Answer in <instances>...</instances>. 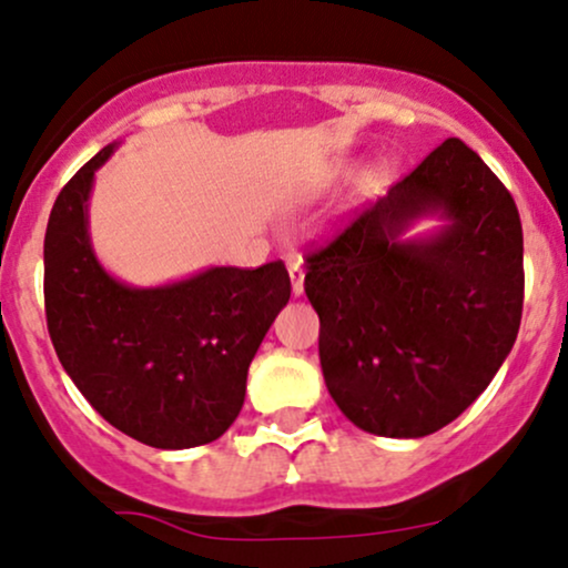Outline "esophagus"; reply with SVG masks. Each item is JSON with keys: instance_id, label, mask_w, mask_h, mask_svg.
<instances>
[{"instance_id": "esophagus-1", "label": "esophagus", "mask_w": 568, "mask_h": 568, "mask_svg": "<svg viewBox=\"0 0 568 568\" xmlns=\"http://www.w3.org/2000/svg\"><path fill=\"white\" fill-rule=\"evenodd\" d=\"M288 275H291V291H293V296H302V293H304L302 258H291V262H288Z\"/></svg>"}]
</instances>
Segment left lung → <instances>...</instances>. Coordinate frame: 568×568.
Listing matches in <instances>:
<instances>
[{
  "label": "left lung",
  "mask_w": 568,
  "mask_h": 568,
  "mask_svg": "<svg viewBox=\"0 0 568 568\" xmlns=\"http://www.w3.org/2000/svg\"><path fill=\"white\" fill-rule=\"evenodd\" d=\"M425 217L442 224L410 235ZM304 291L342 414L382 438H425L484 393L518 336V207L467 143L448 139L306 258Z\"/></svg>",
  "instance_id": "8db88e82"
}]
</instances>
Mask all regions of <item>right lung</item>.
I'll list each match as a JSON object with an SVG mask.
<instances>
[{
	"instance_id": "1",
	"label": "right lung",
	"mask_w": 568,
	"mask_h": 568,
	"mask_svg": "<svg viewBox=\"0 0 568 568\" xmlns=\"http://www.w3.org/2000/svg\"><path fill=\"white\" fill-rule=\"evenodd\" d=\"M109 143L58 194L44 232V312L61 366L109 425L154 448L221 438L245 400L247 366L291 298L283 262L207 266L130 285L95 256L90 192Z\"/></svg>"
}]
</instances>
